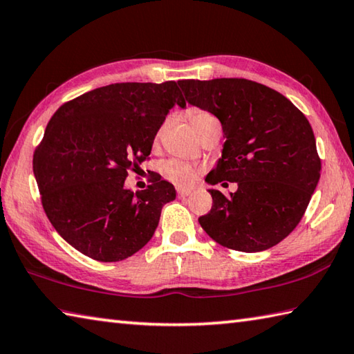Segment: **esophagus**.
<instances>
[{
  "instance_id": "obj_1",
  "label": "esophagus",
  "mask_w": 354,
  "mask_h": 354,
  "mask_svg": "<svg viewBox=\"0 0 354 354\" xmlns=\"http://www.w3.org/2000/svg\"><path fill=\"white\" fill-rule=\"evenodd\" d=\"M177 196H178L180 198H186L188 196H191V191H189V189H178V191H177Z\"/></svg>"
}]
</instances>
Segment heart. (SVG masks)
<instances>
[{
    "label": "heart",
    "instance_id": "obj_1",
    "mask_svg": "<svg viewBox=\"0 0 354 354\" xmlns=\"http://www.w3.org/2000/svg\"><path fill=\"white\" fill-rule=\"evenodd\" d=\"M186 117H188L191 126L194 128L198 137L202 136V132L208 129L211 124L218 123L214 115H211L209 112L198 109V108H191L186 111ZM162 131H163V128L158 129L156 140H158L160 136H162ZM162 172H163V176L169 180V182H172L177 186H183V188L185 186H189L194 183V180L198 176V169L196 168V166L182 162V160H169V162H166L163 165Z\"/></svg>",
    "mask_w": 354,
    "mask_h": 354
}]
</instances>
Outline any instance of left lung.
Instances as JSON below:
<instances>
[{
    "label": "left lung",
    "instance_id": "obj_1",
    "mask_svg": "<svg viewBox=\"0 0 354 354\" xmlns=\"http://www.w3.org/2000/svg\"><path fill=\"white\" fill-rule=\"evenodd\" d=\"M178 84L186 102L222 123V158L205 180L237 183L230 196L209 189L211 211L198 223L230 250L259 252L277 245L301 222L321 177L310 122L288 98L251 80Z\"/></svg>",
    "mask_w": 354,
    "mask_h": 354
}]
</instances>
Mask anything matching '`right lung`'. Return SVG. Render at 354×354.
<instances>
[{
    "mask_svg": "<svg viewBox=\"0 0 354 354\" xmlns=\"http://www.w3.org/2000/svg\"><path fill=\"white\" fill-rule=\"evenodd\" d=\"M186 103L176 82L115 83L59 106L33 154V174L53 228L98 262H118L149 242L165 203L166 180L143 191L124 188L148 160L172 106Z\"/></svg>",
    "mask_w": 354,
    "mask_h": 354,
    "instance_id": "add662e5",
    "label": "right lung"
}]
</instances>
